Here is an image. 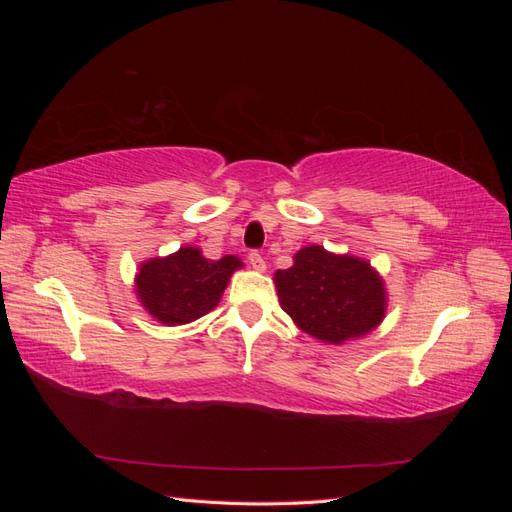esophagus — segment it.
Masks as SVG:
<instances>
[{
  "mask_svg": "<svg viewBox=\"0 0 512 512\" xmlns=\"http://www.w3.org/2000/svg\"><path fill=\"white\" fill-rule=\"evenodd\" d=\"M250 265H252V269L258 271V273H262V271L267 269L265 258H262L258 252H252V254H250Z\"/></svg>",
  "mask_w": 512,
  "mask_h": 512,
  "instance_id": "1",
  "label": "esophagus"
}]
</instances>
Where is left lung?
<instances>
[{"label":"left lung","instance_id":"8db88e82","mask_svg":"<svg viewBox=\"0 0 512 512\" xmlns=\"http://www.w3.org/2000/svg\"><path fill=\"white\" fill-rule=\"evenodd\" d=\"M292 260L273 282L282 309L303 333L339 346L380 327L389 294L365 258L305 245Z\"/></svg>","mask_w":512,"mask_h":512}]
</instances>
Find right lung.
Returning a JSON list of instances; mask_svg holds the SVG:
<instances>
[{"mask_svg": "<svg viewBox=\"0 0 512 512\" xmlns=\"http://www.w3.org/2000/svg\"><path fill=\"white\" fill-rule=\"evenodd\" d=\"M237 269H243L239 256L226 254L211 260L198 247L183 245L175 254L141 262L134 275V292L151 318L177 327L218 307Z\"/></svg>", "mask_w": 512, "mask_h": 512, "instance_id": "obj_1", "label": "right lung"}]
</instances>
